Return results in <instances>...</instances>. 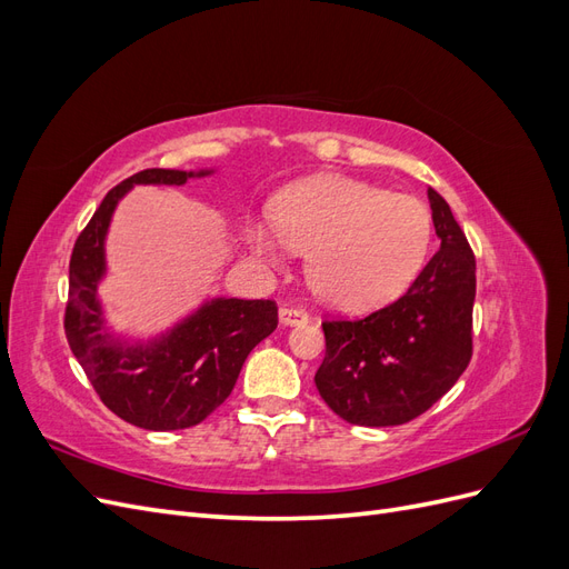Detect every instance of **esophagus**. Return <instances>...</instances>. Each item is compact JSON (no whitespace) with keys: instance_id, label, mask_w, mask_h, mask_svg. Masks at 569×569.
<instances>
[{"instance_id":"obj_1","label":"esophagus","mask_w":569,"mask_h":569,"mask_svg":"<svg viewBox=\"0 0 569 569\" xmlns=\"http://www.w3.org/2000/svg\"><path fill=\"white\" fill-rule=\"evenodd\" d=\"M280 322L282 325H303V322H308V313L301 311V308L282 306L280 308Z\"/></svg>"}]
</instances>
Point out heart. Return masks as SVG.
<instances>
[{"label":"heart","mask_w":569,"mask_h":569,"mask_svg":"<svg viewBox=\"0 0 569 569\" xmlns=\"http://www.w3.org/2000/svg\"><path fill=\"white\" fill-rule=\"evenodd\" d=\"M435 222L410 194L347 176H316L272 203V222H253L249 244L280 266L289 249L306 253V278L339 311H372L393 301L422 270Z\"/></svg>","instance_id":"obj_1"}]
</instances>
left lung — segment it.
I'll use <instances>...</instances> for the list:
<instances>
[{
	"instance_id": "1",
	"label": "left lung",
	"mask_w": 569,
	"mask_h": 569,
	"mask_svg": "<svg viewBox=\"0 0 569 569\" xmlns=\"http://www.w3.org/2000/svg\"><path fill=\"white\" fill-rule=\"evenodd\" d=\"M439 251L401 299L360 320H325L316 372L341 420L391 427L416 420L449 391L472 358L475 253L449 203L429 187Z\"/></svg>"
}]
</instances>
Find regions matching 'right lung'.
Returning a JSON list of instances; mask_svg holds the SVG:
<instances>
[{"label": "right lung", "instance_id": "obj_1", "mask_svg": "<svg viewBox=\"0 0 569 569\" xmlns=\"http://www.w3.org/2000/svg\"><path fill=\"white\" fill-rule=\"evenodd\" d=\"M211 170L147 168L116 184L76 239L68 266L63 330L94 391L120 420L151 432L194 427L228 399L258 341L278 327L270 299H213L149 343H126L104 330L97 284L116 203L132 184H184Z\"/></svg>", "mask_w": 569, "mask_h": 569}]
</instances>
